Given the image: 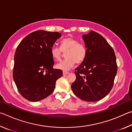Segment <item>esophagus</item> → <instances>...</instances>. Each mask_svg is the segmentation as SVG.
<instances>
[{
	"instance_id": "1",
	"label": "esophagus",
	"mask_w": 132,
	"mask_h": 132,
	"mask_svg": "<svg viewBox=\"0 0 132 132\" xmlns=\"http://www.w3.org/2000/svg\"><path fill=\"white\" fill-rule=\"evenodd\" d=\"M68 74H69L68 71H63V75H68Z\"/></svg>"
}]
</instances>
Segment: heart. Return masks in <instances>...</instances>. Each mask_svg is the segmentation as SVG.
<instances>
[{
  "label": "heart",
  "instance_id": "b5f03b06",
  "mask_svg": "<svg viewBox=\"0 0 132 132\" xmlns=\"http://www.w3.org/2000/svg\"><path fill=\"white\" fill-rule=\"evenodd\" d=\"M64 53H66V59L56 65L57 69L64 71L69 70L76 62L79 64L84 61L87 55V50L83 44L73 38L68 37L61 42V48L53 46L51 49V53L56 61H60Z\"/></svg>",
  "mask_w": 132,
  "mask_h": 132
}]
</instances>
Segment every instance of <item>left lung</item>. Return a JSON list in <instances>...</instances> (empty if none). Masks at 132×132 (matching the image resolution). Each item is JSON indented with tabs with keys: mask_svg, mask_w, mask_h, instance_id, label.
Returning <instances> with one entry per match:
<instances>
[{
	"mask_svg": "<svg viewBox=\"0 0 132 132\" xmlns=\"http://www.w3.org/2000/svg\"><path fill=\"white\" fill-rule=\"evenodd\" d=\"M87 55L75 69L76 79L71 84L73 93L81 100L95 102L110 92L117 73L114 51L106 40L94 31L82 36Z\"/></svg>",
	"mask_w": 132,
	"mask_h": 132,
	"instance_id": "left-lung-1",
	"label": "left lung"
}]
</instances>
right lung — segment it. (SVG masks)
<instances>
[{"instance_id":"right-lung-1","label":"right lung","mask_w":132,"mask_h":132,"mask_svg":"<svg viewBox=\"0 0 132 132\" xmlns=\"http://www.w3.org/2000/svg\"><path fill=\"white\" fill-rule=\"evenodd\" d=\"M57 32L36 31L28 34L17 46L13 77L19 93L26 100L39 101L53 93L62 71L54 69L51 49L61 37Z\"/></svg>"}]
</instances>
